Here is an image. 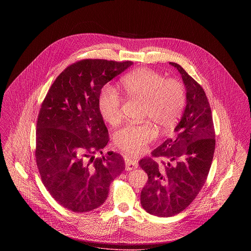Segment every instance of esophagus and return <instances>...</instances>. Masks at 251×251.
<instances>
[{
	"mask_svg": "<svg viewBox=\"0 0 251 251\" xmlns=\"http://www.w3.org/2000/svg\"><path fill=\"white\" fill-rule=\"evenodd\" d=\"M137 167H138V164H137L136 161L129 160V159H128V160L125 162V168H126L127 171L135 169V168H137Z\"/></svg>",
	"mask_w": 251,
	"mask_h": 251,
	"instance_id": "34e87169",
	"label": "esophagus"
}]
</instances>
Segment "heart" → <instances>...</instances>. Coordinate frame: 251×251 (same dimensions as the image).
I'll return each instance as SVG.
<instances>
[{"mask_svg": "<svg viewBox=\"0 0 251 251\" xmlns=\"http://www.w3.org/2000/svg\"><path fill=\"white\" fill-rule=\"evenodd\" d=\"M121 84L132 98L145 101L144 118L150 119L162 131H170L179 120L185 103V89L177 79H166L159 72L141 68L124 76ZM99 111L110 125H118L122 119L121 98L112 86H104L99 97ZM157 136L151 122L128 124L114 134L115 145L131 156L141 154Z\"/></svg>", "mask_w": 251, "mask_h": 251, "instance_id": "obj_1", "label": "heart"}]
</instances>
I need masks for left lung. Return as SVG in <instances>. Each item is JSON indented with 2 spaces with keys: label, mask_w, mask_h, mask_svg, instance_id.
I'll return each instance as SVG.
<instances>
[{
  "label": "left lung",
  "mask_w": 251,
  "mask_h": 251,
  "mask_svg": "<svg viewBox=\"0 0 251 251\" xmlns=\"http://www.w3.org/2000/svg\"><path fill=\"white\" fill-rule=\"evenodd\" d=\"M181 75L186 90V106L175 137L152 151L165 160L159 166L145 158L139 166L148 174L140 201L151 215L168 217L183 211L201 190L215 153V134L212 111L202 87L179 64L170 62Z\"/></svg>",
  "instance_id": "8db88e82"
}]
</instances>
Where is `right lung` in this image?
I'll use <instances>...</instances> for the list:
<instances>
[{"label":"right lung","mask_w":251,"mask_h":251,"mask_svg":"<svg viewBox=\"0 0 251 251\" xmlns=\"http://www.w3.org/2000/svg\"><path fill=\"white\" fill-rule=\"evenodd\" d=\"M132 65L85 59L68 67L51 84L37 118L36 165L50 196L76 213L97 209L125 169L119 153L102 154L108 130L98 101L103 85Z\"/></svg>","instance_id":"obj_1"}]
</instances>
